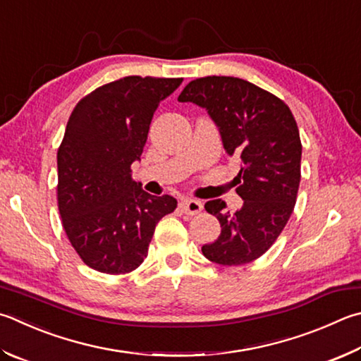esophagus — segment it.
<instances>
[{
  "label": "esophagus",
  "mask_w": 361,
  "mask_h": 361,
  "mask_svg": "<svg viewBox=\"0 0 361 361\" xmlns=\"http://www.w3.org/2000/svg\"><path fill=\"white\" fill-rule=\"evenodd\" d=\"M202 203L199 200H194V199H186L180 203V209L181 213H185L188 216H194V214H199L202 212Z\"/></svg>",
  "instance_id": "obj_1"
}]
</instances>
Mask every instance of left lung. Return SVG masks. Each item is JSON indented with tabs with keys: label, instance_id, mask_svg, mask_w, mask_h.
<instances>
[{
	"label": "left lung",
	"instance_id": "obj_1",
	"mask_svg": "<svg viewBox=\"0 0 361 361\" xmlns=\"http://www.w3.org/2000/svg\"><path fill=\"white\" fill-rule=\"evenodd\" d=\"M180 102L207 109L219 128L226 152L238 156V212L224 200L205 203L221 224V235L202 252L219 265L237 267L259 259L283 232L293 212L301 178V140L284 101L237 77L208 75L189 82Z\"/></svg>",
	"mask_w": 361,
	"mask_h": 361
}]
</instances>
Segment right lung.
Masks as SVG:
<instances>
[{
  "instance_id": "obj_1",
  "label": "right lung",
  "mask_w": 361,
  "mask_h": 361,
  "mask_svg": "<svg viewBox=\"0 0 361 361\" xmlns=\"http://www.w3.org/2000/svg\"><path fill=\"white\" fill-rule=\"evenodd\" d=\"M183 78L129 75L77 102L58 148V209L72 247L90 268L126 274L148 254L156 224L173 213L130 178L159 102Z\"/></svg>"
}]
</instances>
